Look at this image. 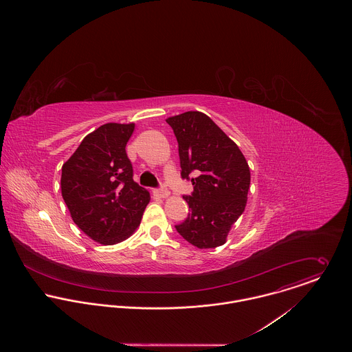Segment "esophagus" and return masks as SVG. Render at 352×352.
Returning <instances> with one entry per match:
<instances>
[{
    "mask_svg": "<svg viewBox=\"0 0 352 352\" xmlns=\"http://www.w3.org/2000/svg\"><path fill=\"white\" fill-rule=\"evenodd\" d=\"M154 194H155L158 198H168V197H169V191H168L165 187H161V188L154 190Z\"/></svg>",
    "mask_w": 352,
    "mask_h": 352,
    "instance_id": "1",
    "label": "esophagus"
}]
</instances>
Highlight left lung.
<instances>
[{
    "instance_id": "8db88e82",
    "label": "left lung",
    "mask_w": 352,
    "mask_h": 352,
    "mask_svg": "<svg viewBox=\"0 0 352 352\" xmlns=\"http://www.w3.org/2000/svg\"><path fill=\"white\" fill-rule=\"evenodd\" d=\"M179 144L182 179L194 186L188 217L177 233L197 248L223 245L245 210L251 172L239 146L204 113L188 111L166 119Z\"/></svg>"
}]
</instances>
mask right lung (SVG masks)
<instances>
[{"label": "right lung", "mask_w": 352, "mask_h": 352, "mask_svg": "<svg viewBox=\"0 0 352 352\" xmlns=\"http://www.w3.org/2000/svg\"><path fill=\"white\" fill-rule=\"evenodd\" d=\"M133 131L134 123L102 124L62 166V198L74 223L104 245L130 237L151 201V194L134 182L126 153Z\"/></svg>", "instance_id": "right-lung-1"}]
</instances>
